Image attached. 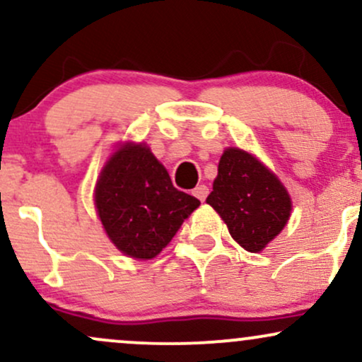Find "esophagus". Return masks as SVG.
<instances>
[{
  "label": "esophagus",
  "mask_w": 362,
  "mask_h": 362,
  "mask_svg": "<svg viewBox=\"0 0 362 362\" xmlns=\"http://www.w3.org/2000/svg\"><path fill=\"white\" fill-rule=\"evenodd\" d=\"M192 194L195 195V197L199 199V201L204 202L206 197H207V194H209V189H207L206 185H197V187H195V189L192 190Z\"/></svg>",
  "instance_id": "34e87169"
}]
</instances>
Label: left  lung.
<instances>
[{
  "mask_svg": "<svg viewBox=\"0 0 362 362\" xmlns=\"http://www.w3.org/2000/svg\"><path fill=\"white\" fill-rule=\"evenodd\" d=\"M245 250L260 252L286 226L291 199L255 156L238 148L223 153L213 192L206 199Z\"/></svg>",
  "mask_w": 362,
  "mask_h": 362,
  "instance_id": "obj_1",
  "label": "left lung"
}]
</instances>
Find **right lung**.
I'll list each match as a JSON object with an SVG mask.
<instances>
[{
  "instance_id": "obj_1",
  "label": "right lung",
  "mask_w": 362,
  "mask_h": 362,
  "mask_svg": "<svg viewBox=\"0 0 362 362\" xmlns=\"http://www.w3.org/2000/svg\"><path fill=\"white\" fill-rule=\"evenodd\" d=\"M95 204L120 252L134 259H153L201 202L173 187L149 148L126 144L102 170Z\"/></svg>"
}]
</instances>
